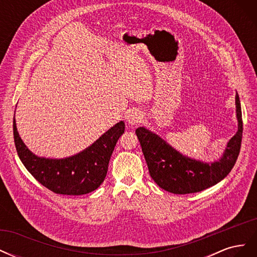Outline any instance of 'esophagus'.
Listing matches in <instances>:
<instances>
[{
    "label": "esophagus",
    "mask_w": 257,
    "mask_h": 257,
    "mask_svg": "<svg viewBox=\"0 0 257 257\" xmlns=\"http://www.w3.org/2000/svg\"><path fill=\"white\" fill-rule=\"evenodd\" d=\"M144 118V114L141 110L138 109H133V110H130L127 112V115H126V122L128 124H131V125H135V124L142 122Z\"/></svg>",
    "instance_id": "34e87169"
}]
</instances>
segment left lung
Instances as JSON below:
<instances>
[{
  "instance_id": "obj_1",
  "label": "left lung",
  "mask_w": 257,
  "mask_h": 257,
  "mask_svg": "<svg viewBox=\"0 0 257 257\" xmlns=\"http://www.w3.org/2000/svg\"><path fill=\"white\" fill-rule=\"evenodd\" d=\"M236 116L238 131L229 139L222 157L213 162L186 157L152 131L145 126L138 127L136 135L154 182L170 193L190 194L204 191L222 181L235 165L242 139V114L238 93Z\"/></svg>"
}]
</instances>
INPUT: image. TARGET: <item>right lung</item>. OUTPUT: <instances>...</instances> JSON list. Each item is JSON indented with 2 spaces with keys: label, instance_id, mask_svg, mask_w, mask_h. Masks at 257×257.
Listing matches in <instances>:
<instances>
[{
  "label": "right lung",
  "instance_id": "obj_1",
  "mask_svg": "<svg viewBox=\"0 0 257 257\" xmlns=\"http://www.w3.org/2000/svg\"><path fill=\"white\" fill-rule=\"evenodd\" d=\"M13 126L18 157L38 182L57 194L83 195L96 190L105 180L110 157L125 123L114 124L84 150L63 159L37 157L22 142L15 116Z\"/></svg>",
  "mask_w": 257,
  "mask_h": 257
}]
</instances>
